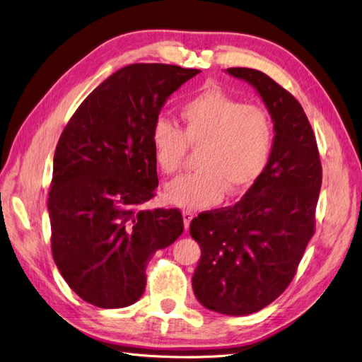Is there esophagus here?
<instances>
[{"mask_svg":"<svg viewBox=\"0 0 362 362\" xmlns=\"http://www.w3.org/2000/svg\"><path fill=\"white\" fill-rule=\"evenodd\" d=\"M193 217H194V216H193V213H192L190 210L182 211V221H184V228H185V229H189L190 222H192Z\"/></svg>","mask_w":362,"mask_h":362,"instance_id":"esophagus-1","label":"esophagus"}]
</instances>
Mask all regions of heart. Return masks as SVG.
<instances>
[{
  "instance_id": "obj_1",
  "label": "heart",
  "mask_w": 362,
  "mask_h": 362,
  "mask_svg": "<svg viewBox=\"0 0 362 362\" xmlns=\"http://www.w3.org/2000/svg\"><path fill=\"white\" fill-rule=\"evenodd\" d=\"M184 131L168 119H157L151 145L157 166L175 173L189 148L199 149L198 172L170 181L168 202L187 210H201L221 202L223 194L247 190L264 170L272 146V122L264 108L242 104L210 87L181 108Z\"/></svg>"
}]
</instances>
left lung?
<instances>
[{
	"instance_id": "obj_1",
	"label": "left lung",
	"mask_w": 362,
	"mask_h": 362,
	"mask_svg": "<svg viewBox=\"0 0 362 362\" xmlns=\"http://www.w3.org/2000/svg\"><path fill=\"white\" fill-rule=\"evenodd\" d=\"M225 72L257 90L275 137L264 170L243 198L192 221L190 235L201 247L192 286L206 310L247 315L275 300L294 276L314 234L322 164L294 96L257 69Z\"/></svg>"
}]
</instances>
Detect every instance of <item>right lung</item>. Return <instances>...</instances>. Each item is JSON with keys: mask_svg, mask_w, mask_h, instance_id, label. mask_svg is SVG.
Masks as SVG:
<instances>
[{"mask_svg": "<svg viewBox=\"0 0 362 362\" xmlns=\"http://www.w3.org/2000/svg\"><path fill=\"white\" fill-rule=\"evenodd\" d=\"M199 69L136 63L108 76L63 129L48 196L51 249L68 286L100 308L140 299L145 270L182 231L177 208L144 210L158 185L152 125Z\"/></svg>", "mask_w": 362, "mask_h": 362, "instance_id": "add662e5", "label": "right lung"}]
</instances>
